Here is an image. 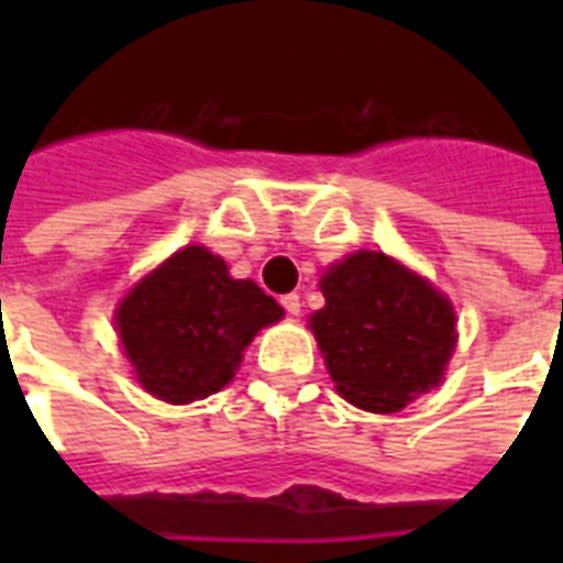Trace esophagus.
Masks as SVG:
<instances>
[{
  "label": "esophagus",
  "mask_w": 563,
  "mask_h": 563,
  "mask_svg": "<svg viewBox=\"0 0 563 563\" xmlns=\"http://www.w3.org/2000/svg\"><path fill=\"white\" fill-rule=\"evenodd\" d=\"M280 303H283V309L289 312V316H300V298L295 295V291H291V295H283Z\"/></svg>",
  "instance_id": "1"
}]
</instances>
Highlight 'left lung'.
Segmentation results:
<instances>
[{"label":"left lung","mask_w":563,"mask_h":563,"mask_svg":"<svg viewBox=\"0 0 563 563\" xmlns=\"http://www.w3.org/2000/svg\"><path fill=\"white\" fill-rule=\"evenodd\" d=\"M327 307L312 333L344 400L397 411L438 385L455 347V316L423 277L391 256L360 251L321 280Z\"/></svg>","instance_id":"8db88e82"}]
</instances>
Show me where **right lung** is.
Instances as JSON below:
<instances>
[{
  "instance_id": "1",
  "label": "right lung",
  "mask_w": 563,
  "mask_h": 563,
  "mask_svg": "<svg viewBox=\"0 0 563 563\" xmlns=\"http://www.w3.org/2000/svg\"><path fill=\"white\" fill-rule=\"evenodd\" d=\"M280 318L256 283L233 280L224 260L189 245L122 300L117 327L140 383L166 402H192L228 385L256 330Z\"/></svg>"
}]
</instances>
